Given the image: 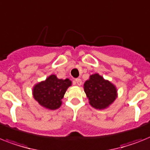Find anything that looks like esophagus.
I'll return each mask as SVG.
<instances>
[{"mask_svg":"<svg viewBox=\"0 0 150 150\" xmlns=\"http://www.w3.org/2000/svg\"><path fill=\"white\" fill-rule=\"evenodd\" d=\"M75 83L77 84L78 85H81L82 81H81V79H75Z\"/></svg>","mask_w":150,"mask_h":150,"instance_id":"obj_1","label":"esophagus"}]
</instances>
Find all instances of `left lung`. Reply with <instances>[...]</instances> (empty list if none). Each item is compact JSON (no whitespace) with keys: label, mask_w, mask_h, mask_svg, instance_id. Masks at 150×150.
<instances>
[{"label":"left lung","mask_w":150,"mask_h":150,"mask_svg":"<svg viewBox=\"0 0 150 150\" xmlns=\"http://www.w3.org/2000/svg\"><path fill=\"white\" fill-rule=\"evenodd\" d=\"M84 90L89 104L99 110L109 107L117 97L116 87L98 73L90 75L88 80L84 84Z\"/></svg>","instance_id":"left-lung-1"}]
</instances>
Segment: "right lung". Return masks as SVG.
<instances>
[{"label": "right lung", "mask_w": 150, "mask_h": 150, "mask_svg": "<svg viewBox=\"0 0 150 150\" xmlns=\"http://www.w3.org/2000/svg\"><path fill=\"white\" fill-rule=\"evenodd\" d=\"M71 81L69 79H59L56 75H51L45 81L36 84L33 88V95L35 100L49 110L59 108L62 99Z\"/></svg>", "instance_id": "1"}]
</instances>
